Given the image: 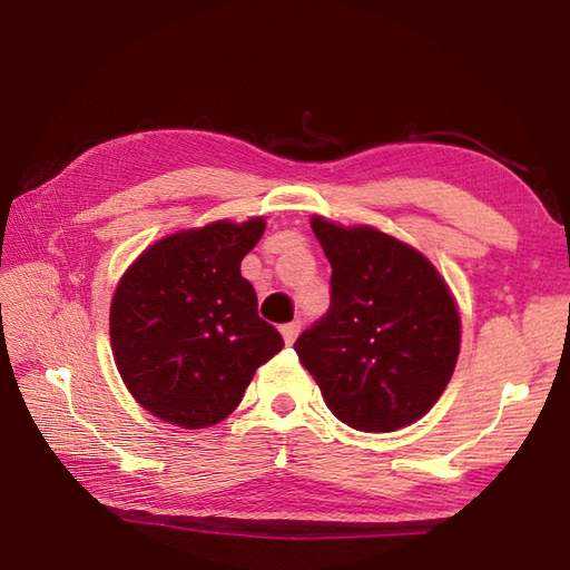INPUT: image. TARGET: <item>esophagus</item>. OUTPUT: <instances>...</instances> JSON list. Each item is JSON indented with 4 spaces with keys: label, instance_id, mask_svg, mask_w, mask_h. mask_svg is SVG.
<instances>
[{
    "label": "esophagus",
    "instance_id": "34e87169",
    "mask_svg": "<svg viewBox=\"0 0 570 570\" xmlns=\"http://www.w3.org/2000/svg\"><path fill=\"white\" fill-rule=\"evenodd\" d=\"M298 331H301V321H292V323H284L282 326V336H284V341L292 345L294 341H296V336H298Z\"/></svg>",
    "mask_w": 570,
    "mask_h": 570
}]
</instances>
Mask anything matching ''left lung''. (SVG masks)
Wrapping results in <instances>:
<instances>
[{"label": "left lung", "instance_id": "left-lung-1", "mask_svg": "<svg viewBox=\"0 0 570 570\" xmlns=\"http://www.w3.org/2000/svg\"><path fill=\"white\" fill-rule=\"evenodd\" d=\"M331 262V306L294 348L348 428L393 432L438 403L460 355V314L417 249L373 227L311 219Z\"/></svg>", "mask_w": 570, "mask_h": 570}]
</instances>
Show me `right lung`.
Here are the masks:
<instances>
[{
  "label": "right lung",
  "mask_w": 570,
  "mask_h": 570,
  "mask_svg": "<svg viewBox=\"0 0 570 570\" xmlns=\"http://www.w3.org/2000/svg\"><path fill=\"white\" fill-rule=\"evenodd\" d=\"M264 227L254 217L183 229L122 274L110 345L122 383L155 417L185 430L217 425L237 410L256 367L284 348L239 272Z\"/></svg>",
  "instance_id": "right-lung-1"
}]
</instances>
